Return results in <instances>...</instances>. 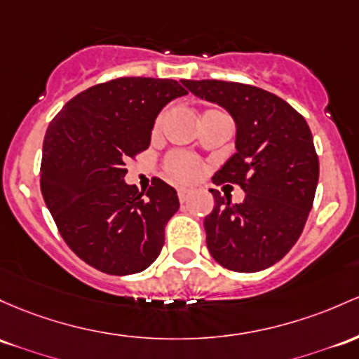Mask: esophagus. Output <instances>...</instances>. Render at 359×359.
Masks as SVG:
<instances>
[{"mask_svg":"<svg viewBox=\"0 0 359 359\" xmlns=\"http://www.w3.org/2000/svg\"><path fill=\"white\" fill-rule=\"evenodd\" d=\"M187 199H189V191L187 189H179V201L180 203H187Z\"/></svg>","mask_w":359,"mask_h":359,"instance_id":"1","label":"esophagus"}]
</instances>
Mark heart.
Listing matches in <instances>:
<instances>
[{"mask_svg":"<svg viewBox=\"0 0 359 359\" xmlns=\"http://www.w3.org/2000/svg\"><path fill=\"white\" fill-rule=\"evenodd\" d=\"M167 168L173 179H177L179 182H192L201 175L199 161L186 153H173L168 156Z\"/></svg>","mask_w":359,"mask_h":359,"instance_id":"b5f03b06","label":"heart"}]
</instances>
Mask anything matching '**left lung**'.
<instances>
[{
  "label": "left lung",
  "instance_id": "left-lung-1",
  "mask_svg": "<svg viewBox=\"0 0 359 359\" xmlns=\"http://www.w3.org/2000/svg\"><path fill=\"white\" fill-rule=\"evenodd\" d=\"M182 85L226 110L237 129V151L212 182L238 184L245 199L231 204L228 194L211 189L215 208L204 218L208 250L230 271L267 269L297 243L312 210L318 158L309 124L288 102L257 86L219 80Z\"/></svg>",
  "mask_w": 359,
  "mask_h": 359
}]
</instances>
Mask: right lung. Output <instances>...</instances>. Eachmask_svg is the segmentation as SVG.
Instances as JSON below:
<instances>
[{
  "mask_svg": "<svg viewBox=\"0 0 359 359\" xmlns=\"http://www.w3.org/2000/svg\"><path fill=\"white\" fill-rule=\"evenodd\" d=\"M184 95L175 80L117 78L71 98L47 128L46 206L69 249L102 273H141L160 255L177 192L155 179L143 196L124 180V165L149 147L161 109Z\"/></svg>",
  "mask_w": 359,
  "mask_h": 359,
  "instance_id": "1",
  "label": "right lung"
}]
</instances>
